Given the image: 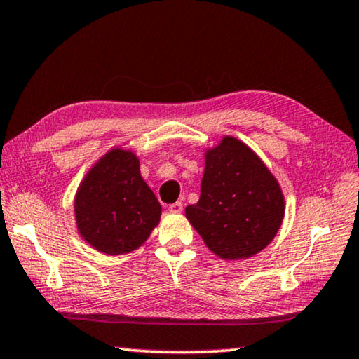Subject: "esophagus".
<instances>
[{"mask_svg": "<svg viewBox=\"0 0 359 359\" xmlns=\"http://www.w3.org/2000/svg\"><path fill=\"white\" fill-rule=\"evenodd\" d=\"M168 210L171 214H181V212H183V204H181V202H175V204L168 205Z\"/></svg>", "mask_w": 359, "mask_h": 359, "instance_id": "obj_1", "label": "esophagus"}]
</instances>
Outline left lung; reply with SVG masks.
<instances>
[{"mask_svg": "<svg viewBox=\"0 0 359 359\" xmlns=\"http://www.w3.org/2000/svg\"><path fill=\"white\" fill-rule=\"evenodd\" d=\"M283 215L278 181L246 144L225 136L207 150L199 202L186 207V218L212 252L225 261L261 252Z\"/></svg>", "mask_w": 359, "mask_h": 359, "instance_id": "left-lung-1", "label": "left lung"}]
</instances>
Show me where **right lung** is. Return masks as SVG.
I'll return each instance as SVG.
<instances>
[{
  "instance_id": "obj_1",
  "label": "right lung",
  "mask_w": 359,
  "mask_h": 359,
  "mask_svg": "<svg viewBox=\"0 0 359 359\" xmlns=\"http://www.w3.org/2000/svg\"><path fill=\"white\" fill-rule=\"evenodd\" d=\"M77 231L108 256L137 249L158 225L162 205L131 150L111 149L89 170L74 199Z\"/></svg>"
}]
</instances>
